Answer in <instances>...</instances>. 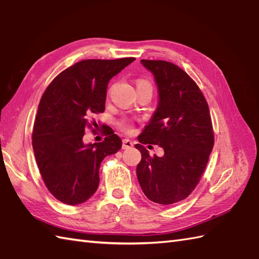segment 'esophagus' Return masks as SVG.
I'll return each instance as SVG.
<instances>
[{
  "mask_svg": "<svg viewBox=\"0 0 259 259\" xmlns=\"http://www.w3.org/2000/svg\"><path fill=\"white\" fill-rule=\"evenodd\" d=\"M134 147V142L129 139H124L122 141V148L123 149H130V148Z\"/></svg>",
  "mask_w": 259,
  "mask_h": 259,
  "instance_id": "esophagus-1",
  "label": "esophagus"
}]
</instances>
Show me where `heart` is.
Masks as SVG:
<instances>
[{"mask_svg":"<svg viewBox=\"0 0 259 259\" xmlns=\"http://www.w3.org/2000/svg\"><path fill=\"white\" fill-rule=\"evenodd\" d=\"M138 85H150V84H149V82L146 81V80H138V81H137V87H138ZM124 128L128 131H130V125L129 124H124Z\"/></svg>","mask_w":259,"mask_h":259,"instance_id":"obj_1","label":"heart"}]
</instances>
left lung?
<instances>
[{
    "label": "left lung",
    "instance_id": "obj_1",
    "mask_svg": "<svg viewBox=\"0 0 259 259\" xmlns=\"http://www.w3.org/2000/svg\"><path fill=\"white\" fill-rule=\"evenodd\" d=\"M158 88V104L135 147L141 152L137 177L148 199L171 205L186 199L205 171L213 147L210 114L199 88L183 69L162 60H141ZM161 146L150 157L144 144Z\"/></svg>",
    "mask_w": 259,
    "mask_h": 259
}]
</instances>
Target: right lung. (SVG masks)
<instances>
[{
  "label": "right lung",
  "mask_w": 259,
  "mask_h": 259,
  "mask_svg": "<svg viewBox=\"0 0 259 259\" xmlns=\"http://www.w3.org/2000/svg\"><path fill=\"white\" fill-rule=\"evenodd\" d=\"M135 60L76 62L56 76L43 93L32 146L47 188L61 202L74 206L89 199L98 189L102 160L121 149L122 141L113 133L96 144L82 139L88 118L106 109L109 81Z\"/></svg>",
  "instance_id": "obj_1"
}]
</instances>
